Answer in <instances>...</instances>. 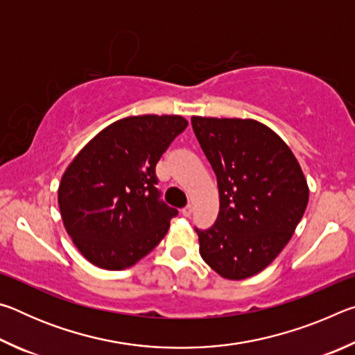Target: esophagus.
Wrapping results in <instances>:
<instances>
[{
  "mask_svg": "<svg viewBox=\"0 0 355 355\" xmlns=\"http://www.w3.org/2000/svg\"><path fill=\"white\" fill-rule=\"evenodd\" d=\"M182 214L184 216V218H189V216L192 214V205H186V207L182 209Z\"/></svg>",
  "mask_w": 355,
  "mask_h": 355,
  "instance_id": "1",
  "label": "esophagus"
}]
</instances>
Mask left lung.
Here are the masks:
<instances>
[{"instance_id": "left-lung-1", "label": "left lung", "mask_w": 355, "mask_h": 355, "mask_svg": "<svg viewBox=\"0 0 355 355\" xmlns=\"http://www.w3.org/2000/svg\"><path fill=\"white\" fill-rule=\"evenodd\" d=\"M218 178L219 216L196 227L200 255L230 280L255 275L290 241L309 203V186L290 147L252 119L192 117Z\"/></svg>"}]
</instances>
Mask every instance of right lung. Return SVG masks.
<instances>
[{"instance_id":"obj_1","label":"right lung","mask_w":355,"mask_h":355,"mask_svg":"<svg viewBox=\"0 0 355 355\" xmlns=\"http://www.w3.org/2000/svg\"><path fill=\"white\" fill-rule=\"evenodd\" d=\"M186 127L182 116L117 120L64 172L58 202L65 230L95 266H133L166 236L178 211L161 200L155 169Z\"/></svg>"}]
</instances>
